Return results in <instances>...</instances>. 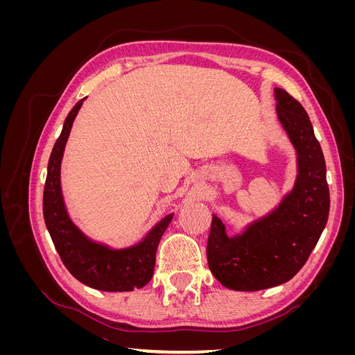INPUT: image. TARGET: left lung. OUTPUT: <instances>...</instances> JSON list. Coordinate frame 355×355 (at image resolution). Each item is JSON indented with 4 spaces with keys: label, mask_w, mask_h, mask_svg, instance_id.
<instances>
[{
    "label": "left lung",
    "mask_w": 355,
    "mask_h": 355,
    "mask_svg": "<svg viewBox=\"0 0 355 355\" xmlns=\"http://www.w3.org/2000/svg\"><path fill=\"white\" fill-rule=\"evenodd\" d=\"M277 116L296 151L293 189L265 216L240 234L213 214L207 262L216 280L231 290L256 292L280 286L302 268L323 232L330 209L326 161L304 106L275 87Z\"/></svg>",
    "instance_id": "1"
}]
</instances>
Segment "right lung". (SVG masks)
Here are the masks:
<instances>
[{
	"label": "right lung",
	"mask_w": 355,
	"mask_h": 355,
	"mask_svg": "<svg viewBox=\"0 0 355 355\" xmlns=\"http://www.w3.org/2000/svg\"><path fill=\"white\" fill-rule=\"evenodd\" d=\"M75 103L63 123L62 133L49 159L42 197L46 227L67 270L83 284L102 292H132L149 283L154 274L155 253L173 213L149 230L145 237L125 249H112L89 239L69 218L60 187V166L72 123L83 102Z\"/></svg>",
	"instance_id": "obj_1"
}]
</instances>
